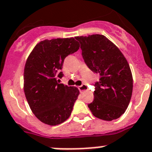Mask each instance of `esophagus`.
<instances>
[{"label":"esophagus","instance_id":"obj_1","mask_svg":"<svg viewBox=\"0 0 152 152\" xmlns=\"http://www.w3.org/2000/svg\"><path fill=\"white\" fill-rule=\"evenodd\" d=\"M78 88H79V90H80L81 92H84V91H86L88 89V86H87V85H86V84H83L82 86H80L78 87Z\"/></svg>","mask_w":152,"mask_h":152}]
</instances>
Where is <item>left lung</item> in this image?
I'll return each mask as SVG.
<instances>
[{"mask_svg":"<svg viewBox=\"0 0 152 152\" xmlns=\"http://www.w3.org/2000/svg\"><path fill=\"white\" fill-rule=\"evenodd\" d=\"M86 66L99 75L94 100L88 105L92 115L105 121L119 118L132 98L133 80L129 63L119 49L103 35L76 37Z\"/></svg>","mask_w":152,"mask_h":152,"instance_id":"8db88e82","label":"left lung"}]
</instances>
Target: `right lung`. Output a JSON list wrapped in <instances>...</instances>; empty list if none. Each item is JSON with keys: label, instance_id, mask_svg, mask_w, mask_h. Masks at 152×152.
Here are the masks:
<instances>
[{"label": "right lung", "instance_id": "right-lung-1", "mask_svg": "<svg viewBox=\"0 0 152 152\" xmlns=\"http://www.w3.org/2000/svg\"><path fill=\"white\" fill-rule=\"evenodd\" d=\"M74 38H58L39 42L25 64L24 93L33 113L50 125L63 123L69 117L80 94L74 86L60 83L63 62L79 50Z\"/></svg>", "mask_w": 152, "mask_h": 152}]
</instances>
